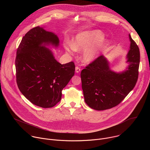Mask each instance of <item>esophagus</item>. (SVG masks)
Here are the masks:
<instances>
[{"label": "esophagus", "instance_id": "1", "mask_svg": "<svg viewBox=\"0 0 150 150\" xmlns=\"http://www.w3.org/2000/svg\"><path fill=\"white\" fill-rule=\"evenodd\" d=\"M81 71V69H80V68H79L78 67H75V72H76V73H79V72Z\"/></svg>", "mask_w": 150, "mask_h": 150}]
</instances>
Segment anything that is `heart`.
<instances>
[{"label":"heart","instance_id":"b5f03b06","mask_svg":"<svg viewBox=\"0 0 150 150\" xmlns=\"http://www.w3.org/2000/svg\"><path fill=\"white\" fill-rule=\"evenodd\" d=\"M104 38V34L100 30L83 31L75 36L72 43L66 41L63 46L70 55H73L75 51H83L81 60L85 63H90L95 60L108 46V42L102 41Z\"/></svg>","mask_w":150,"mask_h":150}]
</instances>
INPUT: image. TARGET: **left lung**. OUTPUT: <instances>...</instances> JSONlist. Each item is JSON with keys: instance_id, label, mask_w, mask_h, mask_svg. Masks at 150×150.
Listing matches in <instances>:
<instances>
[{"instance_id": "left-lung-1", "label": "left lung", "mask_w": 150, "mask_h": 150, "mask_svg": "<svg viewBox=\"0 0 150 150\" xmlns=\"http://www.w3.org/2000/svg\"><path fill=\"white\" fill-rule=\"evenodd\" d=\"M130 50L127 54L126 69L115 72L103 55L82 69L81 72L85 102L96 110L109 109L118 105L135 86L138 78L139 49L129 34Z\"/></svg>"}]
</instances>
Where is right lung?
Returning a JSON list of instances; mask_svg holds the SVG:
<instances>
[{"label": "right lung", "instance_id": "1", "mask_svg": "<svg viewBox=\"0 0 150 150\" xmlns=\"http://www.w3.org/2000/svg\"><path fill=\"white\" fill-rule=\"evenodd\" d=\"M58 47L59 40L39 26L23 37L16 51V78L19 90L35 105L50 108L59 102L62 91L74 75L73 62L62 65L46 46Z\"/></svg>", "mask_w": 150, "mask_h": 150}]
</instances>
